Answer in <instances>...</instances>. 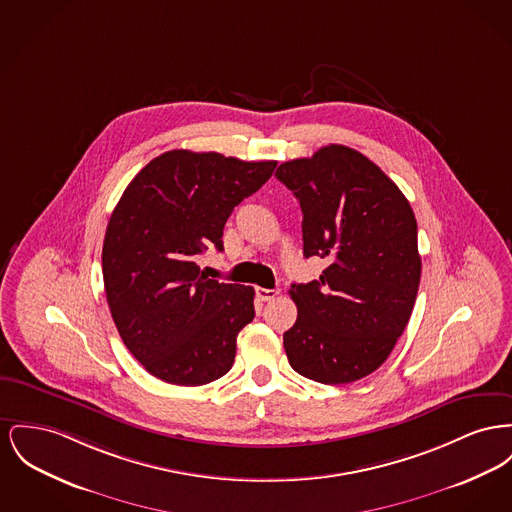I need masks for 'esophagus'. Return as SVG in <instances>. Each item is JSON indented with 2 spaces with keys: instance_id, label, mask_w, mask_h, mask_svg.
Wrapping results in <instances>:
<instances>
[{
  "instance_id": "obj_1",
  "label": "esophagus",
  "mask_w": 512,
  "mask_h": 512,
  "mask_svg": "<svg viewBox=\"0 0 512 512\" xmlns=\"http://www.w3.org/2000/svg\"><path fill=\"white\" fill-rule=\"evenodd\" d=\"M255 294H257V298L261 301H271L280 294V290H269V288H257L255 290Z\"/></svg>"
}]
</instances>
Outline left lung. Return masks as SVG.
<instances>
[{
	"instance_id": "obj_1",
	"label": "left lung",
	"mask_w": 512,
	"mask_h": 512,
	"mask_svg": "<svg viewBox=\"0 0 512 512\" xmlns=\"http://www.w3.org/2000/svg\"><path fill=\"white\" fill-rule=\"evenodd\" d=\"M300 201L303 255L327 259L319 280L292 284L298 319L284 332L294 371L344 385L383 365L420 286L418 222L396 183L367 156L329 145L278 166Z\"/></svg>"
}]
</instances>
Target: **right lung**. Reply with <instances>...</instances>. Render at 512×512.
<instances>
[{"label": "right lung", "instance_id": "add662e5", "mask_svg": "<svg viewBox=\"0 0 512 512\" xmlns=\"http://www.w3.org/2000/svg\"><path fill=\"white\" fill-rule=\"evenodd\" d=\"M276 168L218 152L168 151L127 185L102 247L106 300L121 340L162 381L199 387L226 375L255 290L212 280L197 257L222 245L228 216Z\"/></svg>", "mask_w": 512, "mask_h": 512}]
</instances>
